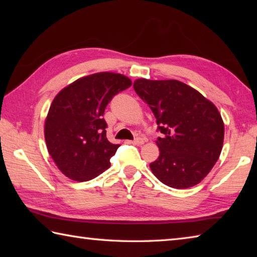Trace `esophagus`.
I'll list each match as a JSON object with an SVG mask.
<instances>
[{
  "label": "esophagus",
  "instance_id": "1",
  "mask_svg": "<svg viewBox=\"0 0 257 257\" xmlns=\"http://www.w3.org/2000/svg\"><path fill=\"white\" fill-rule=\"evenodd\" d=\"M132 144H134V145H143V144H144V139H143V138H136V139H135V141L132 142Z\"/></svg>",
  "mask_w": 257,
  "mask_h": 257
}]
</instances>
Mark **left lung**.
I'll use <instances>...</instances> for the list:
<instances>
[{"instance_id":"obj_1","label":"left lung","mask_w":257,"mask_h":257,"mask_svg":"<svg viewBox=\"0 0 257 257\" xmlns=\"http://www.w3.org/2000/svg\"><path fill=\"white\" fill-rule=\"evenodd\" d=\"M134 89L154 113L161 137L152 172L172 188L201 182L222 151L224 124L211 101L179 80H135Z\"/></svg>"}]
</instances>
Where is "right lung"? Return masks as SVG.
I'll list each match as a JSON object with an SVG mask.
<instances>
[{"label":"right lung","instance_id":"right-lung-1","mask_svg":"<svg viewBox=\"0 0 257 257\" xmlns=\"http://www.w3.org/2000/svg\"><path fill=\"white\" fill-rule=\"evenodd\" d=\"M132 84L120 73L98 72L79 78L54 97L44 135L47 151L64 176L88 181L110 168L120 145L107 141L104 110Z\"/></svg>","mask_w":257,"mask_h":257}]
</instances>
